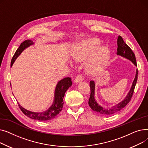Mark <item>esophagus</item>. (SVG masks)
I'll list each match as a JSON object with an SVG mask.
<instances>
[{"label": "esophagus", "instance_id": "esophagus-1", "mask_svg": "<svg viewBox=\"0 0 148 148\" xmlns=\"http://www.w3.org/2000/svg\"><path fill=\"white\" fill-rule=\"evenodd\" d=\"M83 80V77H82L81 75H77V76L75 77V78L74 82H75V83H79V82H82Z\"/></svg>", "mask_w": 148, "mask_h": 148}]
</instances>
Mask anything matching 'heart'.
Returning <instances> with one entry per match:
<instances>
[{
  "label": "heart",
  "mask_w": 148,
  "mask_h": 148,
  "mask_svg": "<svg viewBox=\"0 0 148 148\" xmlns=\"http://www.w3.org/2000/svg\"><path fill=\"white\" fill-rule=\"evenodd\" d=\"M97 38H89L76 43L71 55L75 61H84L86 72L97 75L104 71L110 58V49L107 45H100Z\"/></svg>",
  "instance_id": "b5f03b06"
}]
</instances>
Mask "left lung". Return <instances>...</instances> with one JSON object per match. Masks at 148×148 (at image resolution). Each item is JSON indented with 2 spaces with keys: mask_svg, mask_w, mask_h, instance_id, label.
<instances>
[{
  "mask_svg": "<svg viewBox=\"0 0 148 148\" xmlns=\"http://www.w3.org/2000/svg\"><path fill=\"white\" fill-rule=\"evenodd\" d=\"M118 49H117V54L119 56H121L124 58H125L131 62H132L136 66H137L136 64V59L135 57V54L133 51L131 50L130 47L125 44V42L123 41V38L119 36L118 38ZM138 77V70L136 69V75L134 77V79L133 80V83H132L131 87L130 90H129L128 94L125 97L122 101L119 103L118 104H116L109 108H104L103 106L99 105L95 99V82L94 81L91 80L90 81V95L89 99V106L92 108V110L98 113H100L103 115H111L113 114L116 113L118 112L122 108L125 107L128 103L130 101L132 96L134 93V88L136 86V84L137 80Z\"/></svg>",
  "mask_w": 148,
  "mask_h": 148,
  "instance_id": "left-lung-1",
  "label": "left lung"
}]
</instances>
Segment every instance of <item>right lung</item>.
<instances>
[{
  "label": "right lung",
  "instance_id": "add662e5",
  "mask_svg": "<svg viewBox=\"0 0 148 148\" xmlns=\"http://www.w3.org/2000/svg\"><path fill=\"white\" fill-rule=\"evenodd\" d=\"M34 44V42L29 40H26L23 42L19 46L18 49L15 51L14 55L11 60V67L12 66L15 60L20 55V54L24 51L26 48ZM72 81L70 77H66L60 80L56 86L54 90V97L52 105L48 108L47 110L42 112H34L25 109L19 103V107L27 117L38 121H49L56 117V116L60 112L64 106V97L65 96V93L68 89V88L71 86Z\"/></svg>",
  "mask_w": 148,
  "mask_h": 148
}]
</instances>
